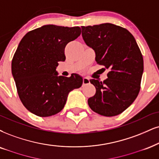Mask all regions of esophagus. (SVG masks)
Wrapping results in <instances>:
<instances>
[{"instance_id":"34e87169","label":"esophagus","mask_w":159,"mask_h":159,"mask_svg":"<svg viewBox=\"0 0 159 159\" xmlns=\"http://www.w3.org/2000/svg\"><path fill=\"white\" fill-rule=\"evenodd\" d=\"M89 83H90V80H89V78H87V77H84L83 78V86L87 85V84H89Z\"/></svg>"}]
</instances>
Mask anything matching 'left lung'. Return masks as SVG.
<instances>
[{
  "mask_svg": "<svg viewBox=\"0 0 159 159\" xmlns=\"http://www.w3.org/2000/svg\"><path fill=\"white\" fill-rule=\"evenodd\" d=\"M87 46L93 48L96 61L109 69L103 82L90 80L96 93L88 99L94 112L105 116L120 114L134 102L139 93L144 60L134 37L126 29L102 23L82 27Z\"/></svg>",
  "mask_w": 159,
  "mask_h": 159,
  "instance_id": "obj_1",
  "label": "left lung"
}]
</instances>
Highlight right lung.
Segmentation results:
<instances>
[{
  "mask_svg": "<svg viewBox=\"0 0 159 159\" xmlns=\"http://www.w3.org/2000/svg\"><path fill=\"white\" fill-rule=\"evenodd\" d=\"M81 34L79 26L45 25L22 38L11 61V74L25 108L40 117L62 111L68 93L83 85L76 74L58 76V62L65 61V48Z\"/></svg>",
  "mask_w": 159,
  "mask_h": 159,
  "instance_id": "1",
  "label": "right lung"
}]
</instances>
